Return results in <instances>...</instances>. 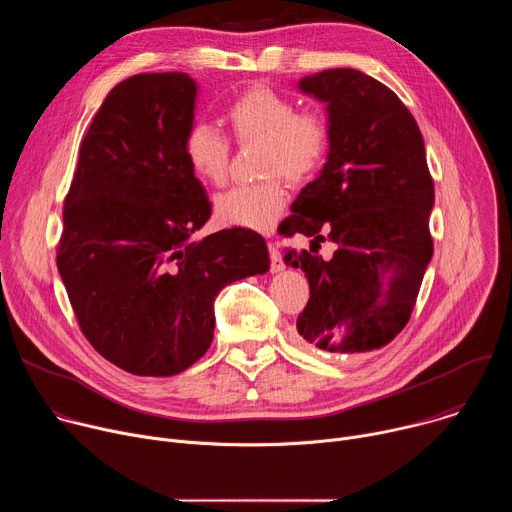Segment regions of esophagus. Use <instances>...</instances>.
I'll list each match as a JSON object with an SVG mask.
<instances>
[{"label": "esophagus", "mask_w": 512, "mask_h": 512, "mask_svg": "<svg viewBox=\"0 0 512 512\" xmlns=\"http://www.w3.org/2000/svg\"><path fill=\"white\" fill-rule=\"evenodd\" d=\"M269 257H271V271L273 273H279V271L285 269L283 259H281V251H279V247L275 243H269Z\"/></svg>", "instance_id": "34e87169"}]
</instances>
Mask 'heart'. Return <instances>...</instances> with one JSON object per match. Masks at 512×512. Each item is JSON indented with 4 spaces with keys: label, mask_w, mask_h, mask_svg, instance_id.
<instances>
[{
    "label": "heart",
    "mask_w": 512,
    "mask_h": 512,
    "mask_svg": "<svg viewBox=\"0 0 512 512\" xmlns=\"http://www.w3.org/2000/svg\"><path fill=\"white\" fill-rule=\"evenodd\" d=\"M233 133L241 141H263L261 170L271 176L257 184H239L214 198L218 223L227 227L267 231L287 204L283 174L291 182L310 178L326 160L330 131L322 115L298 111L289 97L253 87L241 93L227 109ZM184 156L190 170L204 184L221 186L227 180L231 148L214 125L196 121L184 135Z\"/></svg>",
    "instance_id": "obj_1"
}]
</instances>
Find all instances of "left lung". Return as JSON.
<instances>
[{
    "instance_id": "8db88e82",
    "label": "left lung",
    "mask_w": 512,
    "mask_h": 512,
    "mask_svg": "<svg viewBox=\"0 0 512 512\" xmlns=\"http://www.w3.org/2000/svg\"><path fill=\"white\" fill-rule=\"evenodd\" d=\"M298 89L326 103L330 145L279 225L281 235L310 239V249L283 257L310 283L296 326L324 352L362 354L405 328L433 255L425 145L401 99L360 70H322ZM326 238L337 245L330 260L317 253Z\"/></svg>"
}]
</instances>
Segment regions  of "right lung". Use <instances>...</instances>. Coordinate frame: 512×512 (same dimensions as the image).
Returning a JSON list of instances; mask_svg holds the SVG:
<instances>
[{
  "mask_svg": "<svg viewBox=\"0 0 512 512\" xmlns=\"http://www.w3.org/2000/svg\"><path fill=\"white\" fill-rule=\"evenodd\" d=\"M198 85L186 72L133 75L111 89L81 141L56 265L79 326L115 367L172 377L208 350L214 298L265 273V239L194 233L212 204L184 156Z\"/></svg>",
  "mask_w": 512,
  "mask_h": 512,
  "instance_id": "right-lung-1",
  "label": "right lung"
}]
</instances>
